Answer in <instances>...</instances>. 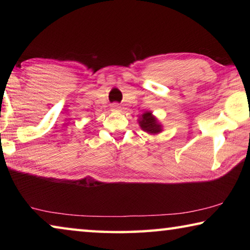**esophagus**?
<instances>
[{
  "label": "esophagus",
  "instance_id": "1",
  "mask_svg": "<svg viewBox=\"0 0 250 250\" xmlns=\"http://www.w3.org/2000/svg\"><path fill=\"white\" fill-rule=\"evenodd\" d=\"M110 108H111L112 111H120L119 104H112L111 105H110Z\"/></svg>",
  "mask_w": 250,
  "mask_h": 250
}]
</instances>
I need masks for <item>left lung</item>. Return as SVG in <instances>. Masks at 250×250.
Instances as JSON below:
<instances>
[{
    "mask_svg": "<svg viewBox=\"0 0 250 250\" xmlns=\"http://www.w3.org/2000/svg\"><path fill=\"white\" fill-rule=\"evenodd\" d=\"M139 125L143 131L151 134L160 133L162 131V125L159 124L158 119L150 111L143 113L142 117L139 119Z\"/></svg>",
    "mask_w": 250,
    "mask_h": 250,
    "instance_id": "obj_1",
    "label": "left lung"
}]
</instances>
